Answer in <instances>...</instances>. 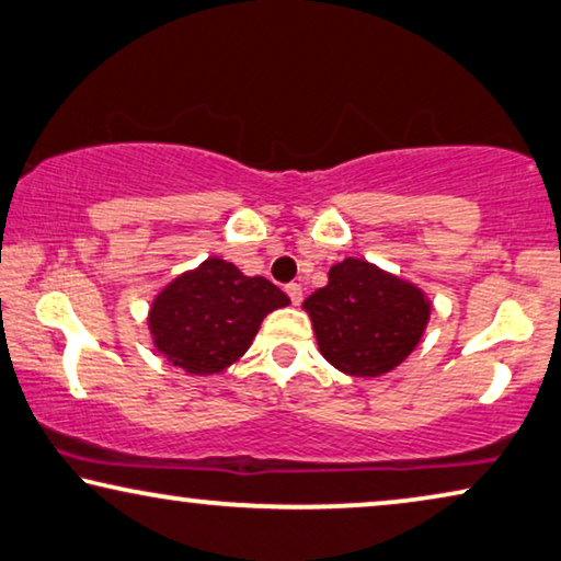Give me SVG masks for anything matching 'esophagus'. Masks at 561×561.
I'll return each mask as SVG.
<instances>
[{"mask_svg":"<svg viewBox=\"0 0 561 561\" xmlns=\"http://www.w3.org/2000/svg\"><path fill=\"white\" fill-rule=\"evenodd\" d=\"M286 294H288V298H290V300H294V306H298L300 300H304V290H300L298 283H288V286H286Z\"/></svg>","mask_w":561,"mask_h":561,"instance_id":"esophagus-1","label":"esophagus"}]
</instances>
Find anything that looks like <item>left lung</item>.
<instances>
[{
    "label": "left lung",
    "instance_id": "left-lung-1",
    "mask_svg": "<svg viewBox=\"0 0 561 561\" xmlns=\"http://www.w3.org/2000/svg\"><path fill=\"white\" fill-rule=\"evenodd\" d=\"M316 344L348 377H381L425 336L433 304L412 280L362 257L331 265L329 283L304 300Z\"/></svg>",
    "mask_w": 561,
    "mask_h": 561
}]
</instances>
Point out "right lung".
Instances as JSON below:
<instances>
[{"mask_svg": "<svg viewBox=\"0 0 561 561\" xmlns=\"http://www.w3.org/2000/svg\"><path fill=\"white\" fill-rule=\"evenodd\" d=\"M290 298L263 275H245L222 257H207L153 296L149 334L153 348L186 375L209 377L232 367L267 313Z\"/></svg>", "mask_w": 561, "mask_h": 561, "instance_id": "add662e5", "label": "right lung"}]
</instances>
